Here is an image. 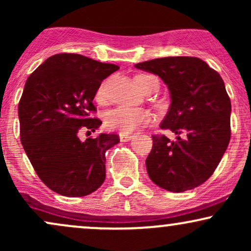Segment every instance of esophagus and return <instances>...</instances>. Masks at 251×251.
Instances as JSON below:
<instances>
[{
	"label": "esophagus",
	"instance_id": "1",
	"mask_svg": "<svg viewBox=\"0 0 251 251\" xmlns=\"http://www.w3.org/2000/svg\"><path fill=\"white\" fill-rule=\"evenodd\" d=\"M119 138H120V142L125 143V142H129V140H131V139H133V135H132V134L120 133L119 134Z\"/></svg>",
	"mask_w": 251,
	"mask_h": 251
}]
</instances>
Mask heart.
Here are the masks:
<instances>
[{"mask_svg":"<svg viewBox=\"0 0 251 251\" xmlns=\"http://www.w3.org/2000/svg\"><path fill=\"white\" fill-rule=\"evenodd\" d=\"M140 76V75H139ZM106 85L102 83L98 88L96 99L99 102H103L106 99ZM151 120V116L148 111L143 108L134 107H117L109 111L105 118V126L109 131H117L120 133L128 134L146 125Z\"/></svg>","mask_w":251,"mask_h":251,"instance_id":"obj_1","label":"heart"}]
</instances>
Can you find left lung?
Returning a JSON list of instances; mask_svg holds the SVG:
<instances>
[{
    "mask_svg": "<svg viewBox=\"0 0 251 251\" xmlns=\"http://www.w3.org/2000/svg\"><path fill=\"white\" fill-rule=\"evenodd\" d=\"M168 85L169 112L160 128L177 134L152 135L146 158L149 177L160 188L183 192L208 180L230 142L231 102L220 74L192 56H168L134 65Z\"/></svg>",
    "mask_w": 251,
    "mask_h": 251,
    "instance_id": "1",
    "label": "left lung"
}]
</instances>
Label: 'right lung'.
<instances>
[{"label": "right lung", "instance_id": "obj_1", "mask_svg": "<svg viewBox=\"0 0 251 251\" xmlns=\"http://www.w3.org/2000/svg\"><path fill=\"white\" fill-rule=\"evenodd\" d=\"M119 70L80 54L48 57L30 74L19 102L20 137L31 165L56 194L82 197L101 186L105 153L119 143L114 133L80 140L96 132L101 120L91 118L101 81Z\"/></svg>", "mask_w": 251, "mask_h": 251}]
</instances>
